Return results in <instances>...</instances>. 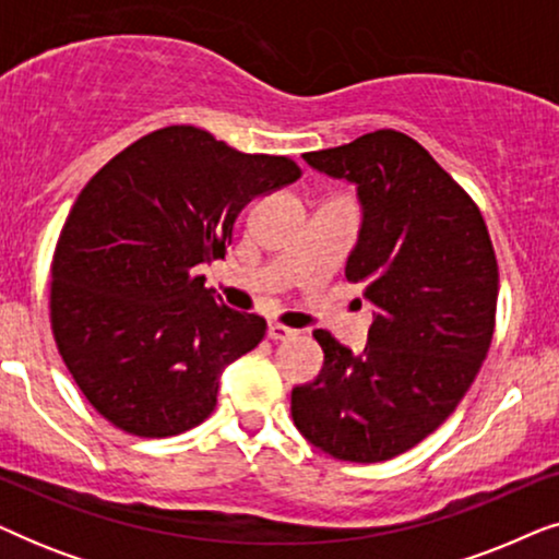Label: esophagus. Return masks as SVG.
I'll use <instances>...</instances> for the list:
<instances>
[{"mask_svg": "<svg viewBox=\"0 0 559 559\" xmlns=\"http://www.w3.org/2000/svg\"><path fill=\"white\" fill-rule=\"evenodd\" d=\"M270 338L272 341H285V338H293L295 335V331L293 328H287V325H282V323H270Z\"/></svg>", "mask_w": 559, "mask_h": 559, "instance_id": "esophagus-1", "label": "esophagus"}]
</instances>
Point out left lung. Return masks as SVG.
<instances>
[{
    "instance_id": "1",
    "label": "left lung",
    "mask_w": 559,
    "mask_h": 559,
    "mask_svg": "<svg viewBox=\"0 0 559 559\" xmlns=\"http://www.w3.org/2000/svg\"><path fill=\"white\" fill-rule=\"evenodd\" d=\"M305 163L356 186L364 221L346 262L377 312L364 354L316 331L325 361L293 389L297 430L323 453L381 463L453 415L493 338L499 264L473 198L394 129Z\"/></svg>"
}]
</instances>
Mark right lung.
I'll return each mask as SVG.
<instances>
[{"label":"right lung","mask_w":559,"mask_h":559,"mask_svg":"<svg viewBox=\"0 0 559 559\" xmlns=\"http://www.w3.org/2000/svg\"><path fill=\"white\" fill-rule=\"evenodd\" d=\"M289 157L247 155L205 129L144 134L86 182L50 266V325L83 396L136 438H170L216 407L221 371L266 320L205 289L251 198L300 178Z\"/></svg>","instance_id":"add662e5"}]
</instances>
